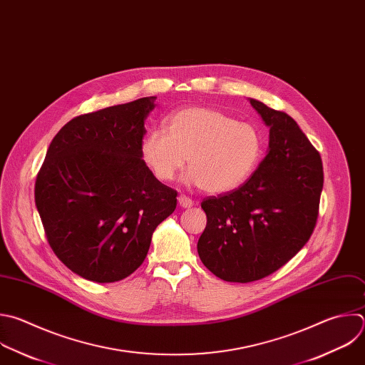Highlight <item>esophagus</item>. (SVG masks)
<instances>
[{
    "instance_id": "obj_1",
    "label": "esophagus",
    "mask_w": 365,
    "mask_h": 365,
    "mask_svg": "<svg viewBox=\"0 0 365 365\" xmlns=\"http://www.w3.org/2000/svg\"><path fill=\"white\" fill-rule=\"evenodd\" d=\"M178 202H179V205H180L182 207H190V206L193 205L192 199L187 197L186 195H179V196H178Z\"/></svg>"
}]
</instances>
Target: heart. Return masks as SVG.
Masks as SVG:
<instances>
[{"instance_id":"heart-1","label":"heart","mask_w":365,"mask_h":365,"mask_svg":"<svg viewBox=\"0 0 365 365\" xmlns=\"http://www.w3.org/2000/svg\"><path fill=\"white\" fill-rule=\"evenodd\" d=\"M264 152L261 132L212 107H187L168 117L166 132L149 130L140 143L146 166L162 182L185 168L186 182L207 193H226L247 182Z\"/></svg>"}]
</instances>
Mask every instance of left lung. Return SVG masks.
Listing matches in <instances>:
<instances>
[{"instance_id": "8db88e82", "label": "left lung", "mask_w": 365, "mask_h": 365, "mask_svg": "<svg viewBox=\"0 0 365 365\" xmlns=\"http://www.w3.org/2000/svg\"><path fill=\"white\" fill-rule=\"evenodd\" d=\"M269 128V148L235 190L203 199L207 222L197 242L203 265L227 282L262 279L294 258L311 237L324 186L321 156L297 121L250 98Z\"/></svg>"}]
</instances>
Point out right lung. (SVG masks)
<instances>
[{
  "mask_svg": "<svg viewBox=\"0 0 365 365\" xmlns=\"http://www.w3.org/2000/svg\"><path fill=\"white\" fill-rule=\"evenodd\" d=\"M156 97L70 120L56 135L36 180V206L57 258L93 282H115L145 261L178 192L140 155Z\"/></svg>",
  "mask_w": 365,
  "mask_h": 365,
  "instance_id": "add662e5",
  "label": "right lung"
}]
</instances>
